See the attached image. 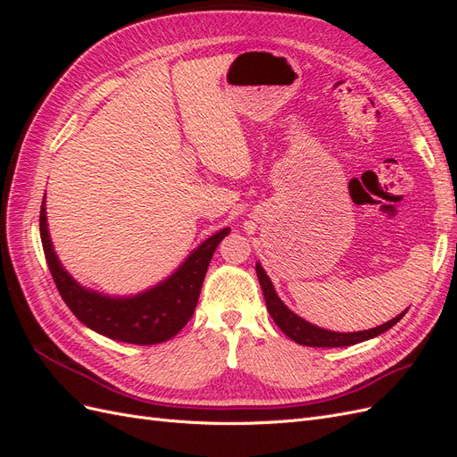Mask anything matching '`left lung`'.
<instances>
[{"instance_id": "1", "label": "left lung", "mask_w": 457, "mask_h": 457, "mask_svg": "<svg viewBox=\"0 0 457 457\" xmlns=\"http://www.w3.org/2000/svg\"><path fill=\"white\" fill-rule=\"evenodd\" d=\"M255 270H257V278H259V284L262 289V295H265L267 309L272 316V320L276 322V326H278L289 339H294L299 345H307V347H349V345H356V343H362L366 339L378 337L379 334H383V331L393 328L400 320V318L406 314V311L400 312L396 318H393V320L385 322L378 328L364 329V331H351V334L329 331V329L318 328L307 320H303L301 316L289 311L282 303V299L276 295L270 278L267 276L265 269L259 265V262L255 265Z\"/></svg>"}]
</instances>
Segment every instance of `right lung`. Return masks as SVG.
Here are the masks:
<instances>
[{
  "instance_id": "1",
  "label": "right lung",
  "mask_w": 457,
  "mask_h": 457,
  "mask_svg": "<svg viewBox=\"0 0 457 457\" xmlns=\"http://www.w3.org/2000/svg\"><path fill=\"white\" fill-rule=\"evenodd\" d=\"M230 228L215 232L202 242L171 276L158 286L131 297H108L79 286L64 270L53 250L47 230L46 198L39 212V237L51 276L64 303L81 324L104 337L133 343L156 345L171 339L190 320L196 309L204 276L210 261Z\"/></svg>"
}]
</instances>
